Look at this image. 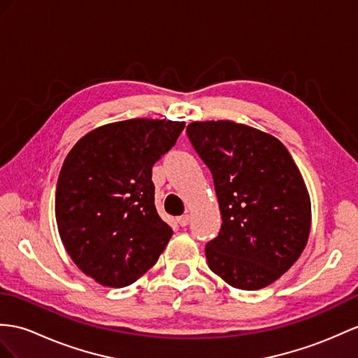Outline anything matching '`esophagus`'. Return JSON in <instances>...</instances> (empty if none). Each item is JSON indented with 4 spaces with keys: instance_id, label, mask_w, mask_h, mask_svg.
I'll return each mask as SVG.
<instances>
[{
    "instance_id": "34e87169",
    "label": "esophagus",
    "mask_w": 358,
    "mask_h": 358,
    "mask_svg": "<svg viewBox=\"0 0 358 358\" xmlns=\"http://www.w3.org/2000/svg\"><path fill=\"white\" fill-rule=\"evenodd\" d=\"M178 223L182 226V228H185V226L189 223V215H188V214L180 215L179 219H178Z\"/></svg>"
}]
</instances>
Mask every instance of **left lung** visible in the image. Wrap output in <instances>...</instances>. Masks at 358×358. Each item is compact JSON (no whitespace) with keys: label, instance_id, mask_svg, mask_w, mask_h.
Returning a JSON list of instances; mask_svg holds the SVG:
<instances>
[{"label":"left lung","instance_id":"1","mask_svg":"<svg viewBox=\"0 0 358 358\" xmlns=\"http://www.w3.org/2000/svg\"><path fill=\"white\" fill-rule=\"evenodd\" d=\"M191 145L213 174L222 228L206 243L209 268L235 289L276 281L307 245L311 206L284 144L234 121H197Z\"/></svg>","mask_w":358,"mask_h":358}]
</instances>
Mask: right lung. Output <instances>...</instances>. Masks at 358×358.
I'll return each instance as SVG.
<instances>
[{
    "instance_id": "add662e5",
    "label": "right lung",
    "mask_w": 358,
    "mask_h": 358,
    "mask_svg": "<svg viewBox=\"0 0 358 358\" xmlns=\"http://www.w3.org/2000/svg\"><path fill=\"white\" fill-rule=\"evenodd\" d=\"M184 121L135 118L92 130L59 173L56 222L69 257L101 285L126 287L158 261L173 235L155 206L152 169Z\"/></svg>"
}]
</instances>
